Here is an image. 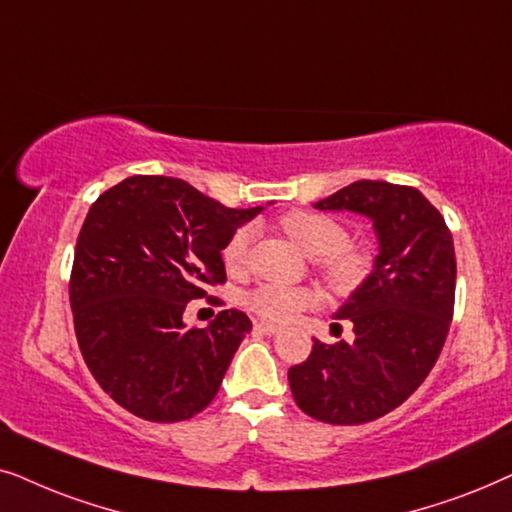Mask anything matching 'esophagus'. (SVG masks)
<instances>
[{
    "mask_svg": "<svg viewBox=\"0 0 512 512\" xmlns=\"http://www.w3.org/2000/svg\"><path fill=\"white\" fill-rule=\"evenodd\" d=\"M255 332H262V335H276L278 327L271 325V323H264V320H260V323H255Z\"/></svg>",
    "mask_w": 512,
    "mask_h": 512,
    "instance_id": "obj_1",
    "label": "esophagus"
}]
</instances>
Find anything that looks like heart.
Instances as JSON below:
<instances>
[{
    "label": "heart",
    "instance_id": "heart-1",
    "mask_svg": "<svg viewBox=\"0 0 512 512\" xmlns=\"http://www.w3.org/2000/svg\"><path fill=\"white\" fill-rule=\"evenodd\" d=\"M281 227L306 255L316 257V267L332 290L349 292L370 274V255L360 245L346 243L344 224L335 217L316 210H292L281 217ZM255 238V229L241 227L229 238L222 250L224 267L238 271L248 262V252ZM318 295L309 288H288V285H260L245 297L257 316L274 323H290L304 309H311Z\"/></svg>",
    "mask_w": 512,
    "mask_h": 512
}]
</instances>
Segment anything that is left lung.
I'll return each mask as SVG.
<instances>
[{
	"label": "left lung",
	"mask_w": 512,
	"mask_h": 512,
	"mask_svg": "<svg viewBox=\"0 0 512 512\" xmlns=\"http://www.w3.org/2000/svg\"><path fill=\"white\" fill-rule=\"evenodd\" d=\"M316 210H349L372 222L379 252L370 276L339 306L353 339L323 344L288 370L299 410L353 426L403 405L433 370L454 313L456 257L442 215L419 189L358 180Z\"/></svg>",
	"instance_id": "1"
}]
</instances>
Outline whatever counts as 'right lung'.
Instances as JSON below:
<instances>
[{
  "instance_id": "right-lung-1",
  "label": "right lung",
  "mask_w": 512,
  "mask_h": 512,
  "mask_svg": "<svg viewBox=\"0 0 512 512\" xmlns=\"http://www.w3.org/2000/svg\"><path fill=\"white\" fill-rule=\"evenodd\" d=\"M262 210L224 208L166 175L126 177L98 196L77 238L70 304L81 356L114 403L156 424L213 403L252 323L236 309L203 330L182 316L227 281L224 245Z\"/></svg>"
}]
</instances>
